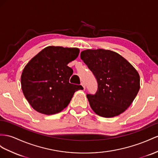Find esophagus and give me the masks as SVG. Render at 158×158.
<instances>
[{
    "instance_id": "34e87169",
    "label": "esophagus",
    "mask_w": 158,
    "mask_h": 158,
    "mask_svg": "<svg viewBox=\"0 0 158 158\" xmlns=\"http://www.w3.org/2000/svg\"><path fill=\"white\" fill-rule=\"evenodd\" d=\"M81 85H82L83 87V89H85V85L84 82H81Z\"/></svg>"
}]
</instances>
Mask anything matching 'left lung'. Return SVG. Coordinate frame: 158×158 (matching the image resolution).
<instances>
[{
  "label": "left lung",
  "instance_id": "obj_1",
  "mask_svg": "<svg viewBox=\"0 0 158 158\" xmlns=\"http://www.w3.org/2000/svg\"><path fill=\"white\" fill-rule=\"evenodd\" d=\"M81 59L98 82L95 94L87 95L92 110L103 118L122 114L139 90V75L135 69L118 53L102 48L83 51Z\"/></svg>",
  "mask_w": 158,
  "mask_h": 158
}]
</instances>
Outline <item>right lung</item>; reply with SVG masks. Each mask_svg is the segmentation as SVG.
<instances>
[{"mask_svg": "<svg viewBox=\"0 0 158 158\" xmlns=\"http://www.w3.org/2000/svg\"><path fill=\"white\" fill-rule=\"evenodd\" d=\"M79 53L77 48L49 46L27 63L22 73L21 87L35 110L45 115L57 114L68 106L75 91L83 89L69 83L73 71L67 64Z\"/></svg>", "mask_w": 158, "mask_h": 158, "instance_id": "obj_1", "label": "right lung"}]
</instances>
